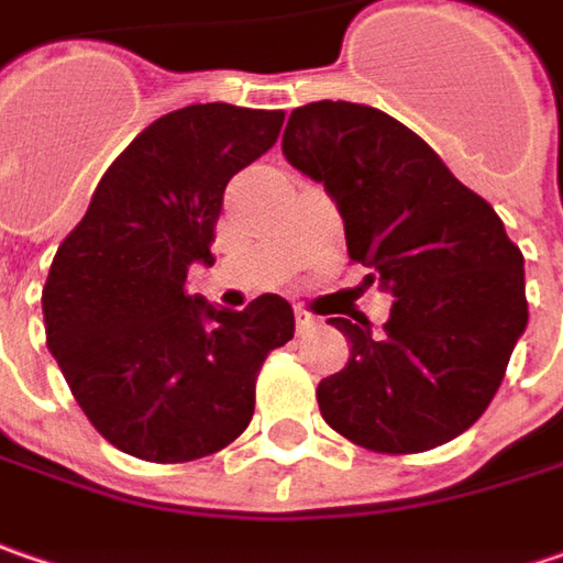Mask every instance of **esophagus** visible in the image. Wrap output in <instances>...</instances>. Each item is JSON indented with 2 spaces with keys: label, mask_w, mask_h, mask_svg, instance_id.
I'll return each mask as SVG.
<instances>
[{
  "label": "esophagus",
  "mask_w": 563,
  "mask_h": 563,
  "mask_svg": "<svg viewBox=\"0 0 563 563\" xmlns=\"http://www.w3.org/2000/svg\"><path fill=\"white\" fill-rule=\"evenodd\" d=\"M318 324V318L311 314V311H306V308H296V330L299 333H306V330H311Z\"/></svg>",
  "instance_id": "1"
}]
</instances>
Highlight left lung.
I'll list each match as a JSON object with an SVG mask.
<instances>
[{"label":"left lung","mask_w":563,"mask_h":563,"mask_svg":"<svg viewBox=\"0 0 563 563\" xmlns=\"http://www.w3.org/2000/svg\"><path fill=\"white\" fill-rule=\"evenodd\" d=\"M283 154L328 188L350 257L394 296L384 330L330 318L350 362L318 384L324 422L378 453L448 444L488 409L526 330L520 249L485 198L375 107L292 110Z\"/></svg>","instance_id":"left-lung-1"}]
</instances>
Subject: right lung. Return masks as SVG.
Segmentation results:
<instances>
[{
    "label": "right lung",
    "instance_id": "right-lung-1",
    "mask_svg": "<svg viewBox=\"0 0 563 563\" xmlns=\"http://www.w3.org/2000/svg\"><path fill=\"white\" fill-rule=\"evenodd\" d=\"M283 110L195 103L166 112L112 159L43 286L46 343L112 448L151 463L223 451L249 428L271 350L292 340L283 296L242 311L185 292L223 191L280 135Z\"/></svg>",
    "mask_w": 563,
    "mask_h": 563
}]
</instances>
